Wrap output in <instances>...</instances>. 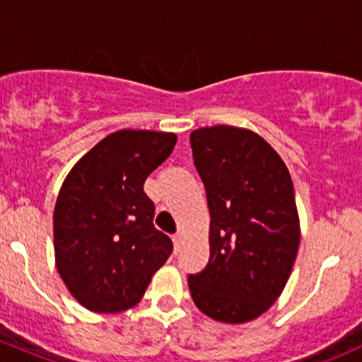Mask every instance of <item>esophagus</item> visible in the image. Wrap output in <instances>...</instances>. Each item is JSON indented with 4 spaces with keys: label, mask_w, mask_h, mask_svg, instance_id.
Wrapping results in <instances>:
<instances>
[{
    "label": "esophagus",
    "mask_w": 362,
    "mask_h": 362,
    "mask_svg": "<svg viewBox=\"0 0 362 362\" xmlns=\"http://www.w3.org/2000/svg\"><path fill=\"white\" fill-rule=\"evenodd\" d=\"M182 243H184V238H182V234H177L173 238V245H175V253H178L180 252V248H182Z\"/></svg>",
    "instance_id": "esophagus-1"
}]
</instances>
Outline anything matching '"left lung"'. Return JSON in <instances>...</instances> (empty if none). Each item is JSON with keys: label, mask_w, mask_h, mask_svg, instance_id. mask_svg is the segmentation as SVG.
Returning a JSON list of instances; mask_svg holds the SVG:
<instances>
[{"label": "left lung", "mask_w": 362, "mask_h": 362, "mask_svg": "<svg viewBox=\"0 0 362 362\" xmlns=\"http://www.w3.org/2000/svg\"><path fill=\"white\" fill-rule=\"evenodd\" d=\"M191 148L207 191L211 257L189 275V291L205 316L241 325L264 314L291 275L300 246L291 175L248 128H198Z\"/></svg>", "instance_id": "8db88e82"}]
</instances>
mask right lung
<instances>
[{
    "label": "right lung",
    "instance_id": "1",
    "mask_svg": "<svg viewBox=\"0 0 362 362\" xmlns=\"http://www.w3.org/2000/svg\"><path fill=\"white\" fill-rule=\"evenodd\" d=\"M175 144L173 132L123 128L64 178L53 211L55 266L86 309L107 314L137 305L171 255V239L153 227V202L143 185Z\"/></svg>",
    "mask_w": 362,
    "mask_h": 362
}]
</instances>
